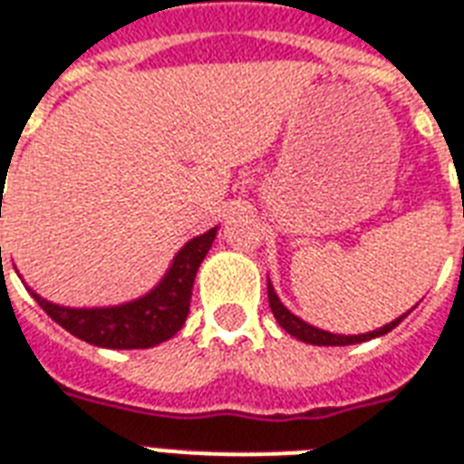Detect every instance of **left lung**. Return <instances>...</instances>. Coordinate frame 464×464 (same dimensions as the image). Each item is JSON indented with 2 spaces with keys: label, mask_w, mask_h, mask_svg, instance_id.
<instances>
[{
  "label": "left lung",
  "mask_w": 464,
  "mask_h": 464,
  "mask_svg": "<svg viewBox=\"0 0 464 464\" xmlns=\"http://www.w3.org/2000/svg\"><path fill=\"white\" fill-rule=\"evenodd\" d=\"M267 298H269V308H272V313H275L276 317V323L282 324L291 337H296L301 339V342H305V344H315V346L361 344V342H368V339H375V337H381V334H388L390 330H395L397 324L402 323V317L407 315V313H404V315H400L397 320H392V323L382 324V327H378V330L373 332H366V334H334V332L313 327V324H308L298 315H294V313H291L282 301H279L275 286H272V282H269V276H267Z\"/></svg>",
  "instance_id": "1"
}]
</instances>
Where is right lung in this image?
I'll list each match as a JSON object with an SVG mask.
<instances>
[{
    "instance_id": "obj_1",
    "label": "right lung",
    "mask_w": 464,
    "mask_h": 464,
    "mask_svg": "<svg viewBox=\"0 0 464 464\" xmlns=\"http://www.w3.org/2000/svg\"><path fill=\"white\" fill-rule=\"evenodd\" d=\"M217 238V228H209L178 250L166 276L149 291L147 296L111 308H64L31 296L53 317L54 323L93 346L105 349H149L166 342L180 330L189 313L192 284L197 269Z\"/></svg>"
}]
</instances>
